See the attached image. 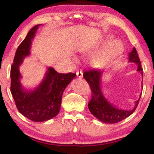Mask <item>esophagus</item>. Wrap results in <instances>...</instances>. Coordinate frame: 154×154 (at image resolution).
Here are the masks:
<instances>
[{"instance_id":"obj_1","label":"esophagus","mask_w":154,"mask_h":154,"mask_svg":"<svg viewBox=\"0 0 154 154\" xmlns=\"http://www.w3.org/2000/svg\"><path fill=\"white\" fill-rule=\"evenodd\" d=\"M77 76L79 78L83 77V72L82 71H77Z\"/></svg>"}]
</instances>
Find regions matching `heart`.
<instances>
[{
	"mask_svg": "<svg viewBox=\"0 0 154 154\" xmlns=\"http://www.w3.org/2000/svg\"><path fill=\"white\" fill-rule=\"evenodd\" d=\"M113 36L107 35L96 45L86 51L87 54H93L103 48L92 60V65L96 68H103L120 56L124 51V45L120 41L113 40Z\"/></svg>",
	"mask_w": 154,
	"mask_h": 154,
	"instance_id": "b5f03b06",
	"label": "heart"
}]
</instances>
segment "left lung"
I'll return each mask as SVG.
<instances>
[{"label":"left lung","instance_id":"left-lung-1","mask_svg":"<svg viewBox=\"0 0 154 154\" xmlns=\"http://www.w3.org/2000/svg\"><path fill=\"white\" fill-rule=\"evenodd\" d=\"M128 62L136 63L138 66L137 71L140 72L142 75H143L141 64L134 47L129 54ZM103 73V71L100 70H90L83 73V77L89 83L92 94L91 100L88 103V108L91 113L95 118L104 123H118L128 118L135 111L139 104L141 93L140 94V98L135 103L134 107L132 110H124L116 107L109 102L103 94L100 85V80Z\"/></svg>","mask_w":154,"mask_h":154}]
</instances>
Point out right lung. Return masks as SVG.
<instances>
[{"label":"right lung","mask_w":154,"mask_h":154,"mask_svg":"<svg viewBox=\"0 0 154 154\" xmlns=\"http://www.w3.org/2000/svg\"><path fill=\"white\" fill-rule=\"evenodd\" d=\"M41 24L31 29L15 52L11 67V92L20 113L33 122H45L56 117L61 106L65 88L74 79L75 73H58L49 67L39 85L33 90H28L20 82L22 75L19 68L25 57L30 54L32 39Z\"/></svg>","instance_id":"add662e5"}]
</instances>
